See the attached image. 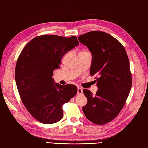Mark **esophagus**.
<instances>
[{"label": "esophagus", "instance_id": "obj_1", "mask_svg": "<svg viewBox=\"0 0 148 148\" xmlns=\"http://www.w3.org/2000/svg\"><path fill=\"white\" fill-rule=\"evenodd\" d=\"M78 95H83V89L80 88H78V92H77Z\"/></svg>", "mask_w": 148, "mask_h": 148}]
</instances>
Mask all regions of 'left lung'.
Listing matches in <instances>:
<instances>
[{"label":"left lung","mask_w":148,"mask_h":148,"mask_svg":"<svg viewBox=\"0 0 148 148\" xmlns=\"http://www.w3.org/2000/svg\"><path fill=\"white\" fill-rule=\"evenodd\" d=\"M78 40L91 52V75L98 76L95 96L83 89L88 99L83 113L90 122L104 125L118 115L130 91L132 78L128 57L122 44L103 31H90L79 36Z\"/></svg>","instance_id":"1"}]
</instances>
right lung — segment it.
I'll list each match as a JSON object with an SVG mask.
<instances>
[{"instance_id":"add662e5","label":"right lung","mask_w":148,"mask_h":148,"mask_svg":"<svg viewBox=\"0 0 148 148\" xmlns=\"http://www.w3.org/2000/svg\"><path fill=\"white\" fill-rule=\"evenodd\" d=\"M79 44L77 38L41 35L33 38L18 58L15 77L22 102L33 117L44 124L63 117L62 106L77 93L73 84L54 83L53 71L62 57Z\"/></svg>"}]
</instances>
